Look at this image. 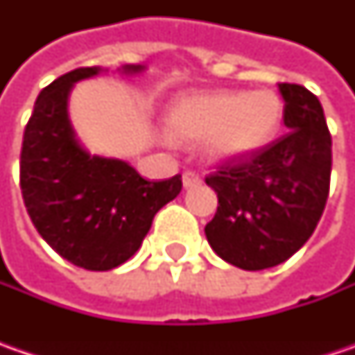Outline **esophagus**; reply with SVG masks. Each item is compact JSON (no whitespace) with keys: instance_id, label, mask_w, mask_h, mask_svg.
Instances as JSON below:
<instances>
[{"instance_id":"esophagus-1","label":"esophagus","mask_w":355,"mask_h":355,"mask_svg":"<svg viewBox=\"0 0 355 355\" xmlns=\"http://www.w3.org/2000/svg\"><path fill=\"white\" fill-rule=\"evenodd\" d=\"M182 180H184V187H196V185L201 184V178H199L198 173H193V171H185L184 175H182Z\"/></svg>"}]
</instances>
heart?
<instances>
[{
	"instance_id": "b5f03b06",
	"label": "heart",
	"mask_w": 355,
	"mask_h": 355,
	"mask_svg": "<svg viewBox=\"0 0 355 355\" xmlns=\"http://www.w3.org/2000/svg\"><path fill=\"white\" fill-rule=\"evenodd\" d=\"M282 103L272 90L184 94L168 108L166 128L178 142H205L213 162H239L275 140Z\"/></svg>"
}]
</instances>
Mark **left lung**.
<instances>
[{
  "mask_svg": "<svg viewBox=\"0 0 355 355\" xmlns=\"http://www.w3.org/2000/svg\"><path fill=\"white\" fill-rule=\"evenodd\" d=\"M279 90L288 132L205 178L219 199L205 237L243 270L291 259L314 233L330 191L332 136L320 101L300 85L280 83Z\"/></svg>",
  "mask_w": 355,
  "mask_h": 355,
  "instance_id": "obj_1",
  "label": "left lung"
}]
</instances>
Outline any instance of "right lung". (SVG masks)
<instances>
[{
    "label": "right lung",
    "mask_w": 355,
    "mask_h": 355,
    "mask_svg": "<svg viewBox=\"0 0 355 355\" xmlns=\"http://www.w3.org/2000/svg\"><path fill=\"white\" fill-rule=\"evenodd\" d=\"M83 67L41 90L21 148L19 182L39 235L69 263L110 270L140 249L154 215L182 191V175L148 182L124 159L90 156L69 118L75 83L96 76ZM126 64L122 73H142Z\"/></svg>",
    "instance_id": "right-lung-1"
}]
</instances>
